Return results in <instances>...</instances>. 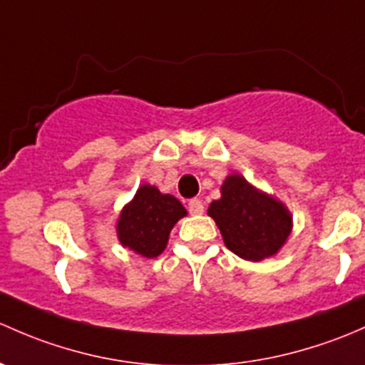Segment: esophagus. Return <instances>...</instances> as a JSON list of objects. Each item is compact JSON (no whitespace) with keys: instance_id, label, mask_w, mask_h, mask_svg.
Instances as JSON below:
<instances>
[{"instance_id":"esophagus-1","label":"esophagus","mask_w":365,"mask_h":365,"mask_svg":"<svg viewBox=\"0 0 365 365\" xmlns=\"http://www.w3.org/2000/svg\"><path fill=\"white\" fill-rule=\"evenodd\" d=\"M187 210H190V214H193V216H198V214L204 212V204H202V200H198V198H191V200L187 202Z\"/></svg>"}]
</instances>
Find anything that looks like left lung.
I'll list each match as a JSON object with an SVG mask.
<instances>
[{
    "label": "left lung",
    "mask_w": 365,
    "mask_h": 365,
    "mask_svg": "<svg viewBox=\"0 0 365 365\" xmlns=\"http://www.w3.org/2000/svg\"><path fill=\"white\" fill-rule=\"evenodd\" d=\"M220 191L207 214L216 221L225 246L247 262L276 257L294 230L290 209L235 172L227 175Z\"/></svg>",
    "instance_id": "8db88e82"
}]
</instances>
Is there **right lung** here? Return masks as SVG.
I'll return each mask as SVG.
<instances>
[{"instance_id": "add662e5", "label": "right lung", "mask_w": 365, "mask_h": 365, "mask_svg": "<svg viewBox=\"0 0 365 365\" xmlns=\"http://www.w3.org/2000/svg\"><path fill=\"white\" fill-rule=\"evenodd\" d=\"M186 214L174 195L144 182L119 212L115 234L123 247L144 258H156L167 247L174 225Z\"/></svg>"}]
</instances>
